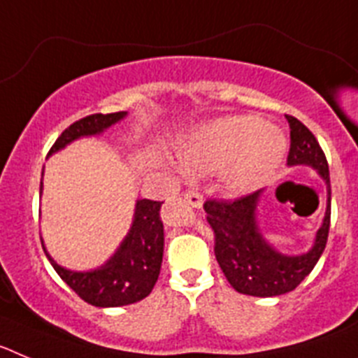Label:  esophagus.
Instances as JSON below:
<instances>
[{
    "label": "esophagus",
    "mask_w": 358,
    "mask_h": 358,
    "mask_svg": "<svg viewBox=\"0 0 358 358\" xmlns=\"http://www.w3.org/2000/svg\"><path fill=\"white\" fill-rule=\"evenodd\" d=\"M185 199H186V202H188V204H192V206L197 208V210H199V208H202V204H204V197H202L199 192H186Z\"/></svg>",
    "instance_id": "1"
}]
</instances>
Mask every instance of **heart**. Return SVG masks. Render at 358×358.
<instances>
[{
    "label": "heart",
    "mask_w": 358,
    "mask_h": 358,
    "mask_svg": "<svg viewBox=\"0 0 358 358\" xmlns=\"http://www.w3.org/2000/svg\"><path fill=\"white\" fill-rule=\"evenodd\" d=\"M287 154L283 132L255 116H231L189 131L179 141L177 161L188 176L220 173L226 192L249 194L280 169Z\"/></svg>",
    "instance_id": "heart-1"
}]
</instances>
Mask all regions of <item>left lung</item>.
Listing matches in <instances>:
<instances>
[{"label": "left lung", "instance_id": "8db88e82", "mask_svg": "<svg viewBox=\"0 0 358 358\" xmlns=\"http://www.w3.org/2000/svg\"><path fill=\"white\" fill-rule=\"evenodd\" d=\"M290 125V152L287 164L315 170L327 186L324 217L315 231L312 248L299 255L280 251L265 238L258 222V208L265 189L238 201H208L204 210L215 231V256L231 287L240 294L273 297L296 289L315 267L327 248L330 229V172L324 152L315 136L294 116H285Z\"/></svg>", "mask_w": 358, "mask_h": 358}]
</instances>
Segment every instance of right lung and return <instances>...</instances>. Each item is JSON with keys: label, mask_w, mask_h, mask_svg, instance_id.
Segmentation results:
<instances>
[{"label": "right lung", "mask_w": 358, "mask_h": 358, "mask_svg": "<svg viewBox=\"0 0 358 358\" xmlns=\"http://www.w3.org/2000/svg\"><path fill=\"white\" fill-rule=\"evenodd\" d=\"M127 110H122L110 115H91L78 120L57 138L55 145L48 152V157L64 150L73 141L102 136L110 127H115L116 123L127 118ZM41 195H43V182H41ZM161 204L163 202L159 201L138 199L127 235L123 236L116 251L102 265L94 268L87 271L66 268L53 260L44 245V240L43 249L57 274L85 303L100 308L138 303L152 292L159 278L164 248V231L159 217Z\"/></svg>", "instance_id": "obj_1"}]
</instances>
